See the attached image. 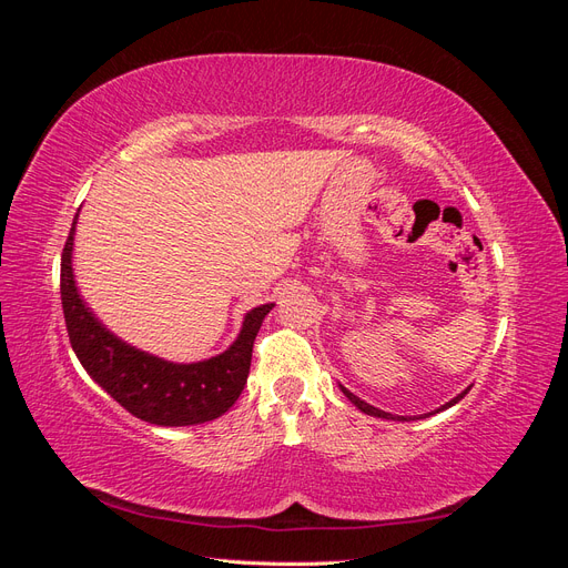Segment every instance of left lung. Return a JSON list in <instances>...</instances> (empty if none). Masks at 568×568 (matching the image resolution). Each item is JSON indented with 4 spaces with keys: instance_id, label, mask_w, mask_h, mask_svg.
I'll return each instance as SVG.
<instances>
[{
    "instance_id": "8db88e82",
    "label": "left lung",
    "mask_w": 568,
    "mask_h": 568,
    "mask_svg": "<svg viewBox=\"0 0 568 568\" xmlns=\"http://www.w3.org/2000/svg\"><path fill=\"white\" fill-rule=\"evenodd\" d=\"M341 390L343 393H346V398L359 409V412H365V415H372V417H382V419H398V422H407V417H395V415H390V412H384V409H379V407H372L369 403H365V400H359L357 398V395H353L348 388H343L341 386ZM469 393V388L467 390H462L459 395H455V398L450 400V403H445V405H440L436 412H440V409H448V407H453L455 403H459L462 398H464V395H467ZM436 412H428V415H436Z\"/></svg>"
}]
</instances>
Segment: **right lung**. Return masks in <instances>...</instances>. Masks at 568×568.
<instances>
[{
	"mask_svg": "<svg viewBox=\"0 0 568 568\" xmlns=\"http://www.w3.org/2000/svg\"><path fill=\"white\" fill-rule=\"evenodd\" d=\"M75 225L78 215L61 255V303L68 338L80 365L115 403L142 422L192 426L225 415L246 386L253 341L274 303L246 313L242 332L225 353L192 365L168 363L111 334L84 305L73 274Z\"/></svg>",
	"mask_w": 568,
	"mask_h": 568,
	"instance_id": "1",
	"label": "right lung"
}]
</instances>
